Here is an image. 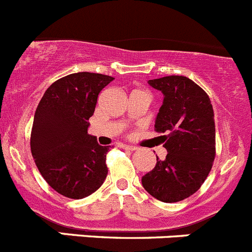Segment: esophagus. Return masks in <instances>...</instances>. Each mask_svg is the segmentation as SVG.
Returning <instances> with one entry per match:
<instances>
[{
  "label": "esophagus",
  "mask_w": 252,
  "mask_h": 252,
  "mask_svg": "<svg viewBox=\"0 0 252 252\" xmlns=\"http://www.w3.org/2000/svg\"><path fill=\"white\" fill-rule=\"evenodd\" d=\"M124 149H128V151H137V147L134 146H128V144H123Z\"/></svg>",
  "instance_id": "obj_1"
}]
</instances>
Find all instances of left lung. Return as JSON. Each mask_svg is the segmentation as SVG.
Returning a JSON list of instances; mask_svg holds the SVG:
<instances>
[{"label":"left lung","mask_w":252,"mask_h":252,"mask_svg":"<svg viewBox=\"0 0 252 252\" xmlns=\"http://www.w3.org/2000/svg\"><path fill=\"white\" fill-rule=\"evenodd\" d=\"M148 84L163 94V104L154 128L163 133L164 160L142 177L149 194L173 203L198 191L207 178L216 156L215 114L208 95L186 76L153 79Z\"/></svg>","instance_id":"8db88e82"}]
</instances>
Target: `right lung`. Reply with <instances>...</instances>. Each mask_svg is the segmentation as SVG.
I'll return each instance as SVG.
<instances>
[{
	"label": "right lung",
	"instance_id": "obj_1",
	"mask_svg": "<svg viewBox=\"0 0 252 252\" xmlns=\"http://www.w3.org/2000/svg\"><path fill=\"white\" fill-rule=\"evenodd\" d=\"M114 78L75 72L47 88L36 108L31 153L44 180L58 193L80 199L94 193L108 174L106 153L88 134L98 95Z\"/></svg>",
	"mask_w": 252,
	"mask_h": 252
}]
</instances>
